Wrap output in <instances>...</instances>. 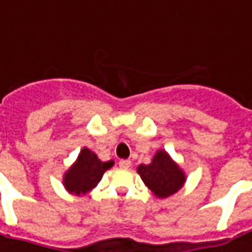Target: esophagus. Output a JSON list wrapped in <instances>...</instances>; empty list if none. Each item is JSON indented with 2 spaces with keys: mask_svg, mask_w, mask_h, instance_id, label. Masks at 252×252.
<instances>
[{
  "mask_svg": "<svg viewBox=\"0 0 252 252\" xmlns=\"http://www.w3.org/2000/svg\"><path fill=\"white\" fill-rule=\"evenodd\" d=\"M119 165H120V168L126 169L131 167V161H129V160H120Z\"/></svg>",
  "mask_w": 252,
  "mask_h": 252,
  "instance_id": "obj_1",
  "label": "esophagus"
}]
</instances>
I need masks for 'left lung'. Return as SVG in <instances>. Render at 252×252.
Here are the masks:
<instances>
[{"instance_id":"obj_1","label":"left lung","mask_w":252,"mask_h":252,"mask_svg":"<svg viewBox=\"0 0 252 252\" xmlns=\"http://www.w3.org/2000/svg\"><path fill=\"white\" fill-rule=\"evenodd\" d=\"M138 174L158 198L172 196L184 186L186 175L165 150H157L150 164H140Z\"/></svg>"}]
</instances>
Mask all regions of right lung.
Here are the masks:
<instances>
[{
  "mask_svg": "<svg viewBox=\"0 0 252 252\" xmlns=\"http://www.w3.org/2000/svg\"><path fill=\"white\" fill-rule=\"evenodd\" d=\"M113 164V160L100 161L94 152L84 148L77 157L76 162L64 172L63 186L71 194H87L100 182L104 172L112 168Z\"/></svg>",
  "mask_w": 252,
  "mask_h": 252,
  "instance_id": "1",
  "label": "right lung"
}]
</instances>
